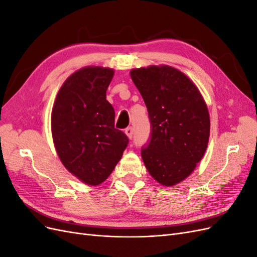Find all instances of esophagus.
Here are the masks:
<instances>
[{
	"mask_svg": "<svg viewBox=\"0 0 257 257\" xmlns=\"http://www.w3.org/2000/svg\"><path fill=\"white\" fill-rule=\"evenodd\" d=\"M125 134H126V136H127L130 139H132V138H133V135H134V128L132 127V126L126 127V128H125Z\"/></svg>",
	"mask_w": 257,
	"mask_h": 257,
	"instance_id": "esophagus-1",
	"label": "esophagus"
}]
</instances>
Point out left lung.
<instances>
[{"instance_id":"left-lung-1","label":"left lung","mask_w":257,"mask_h":257,"mask_svg":"<svg viewBox=\"0 0 257 257\" xmlns=\"http://www.w3.org/2000/svg\"><path fill=\"white\" fill-rule=\"evenodd\" d=\"M149 114L151 135L142 148L149 174L172 186L190 176L206 152L210 135L208 108L189 77L168 66L131 71Z\"/></svg>"}]
</instances>
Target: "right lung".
Returning a JSON list of instances; mask_svg holds the SVG:
<instances>
[{
    "label": "right lung",
    "mask_w": 257,
    "mask_h": 257,
    "mask_svg": "<svg viewBox=\"0 0 257 257\" xmlns=\"http://www.w3.org/2000/svg\"><path fill=\"white\" fill-rule=\"evenodd\" d=\"M113 69L83 67L62 85L51 114L53 144L65 168L89 185L112 173L128 144L114 127V110L106 99Z\"/></svg>",
    "instance_id": "right-lung-1"
}]
</instances>
